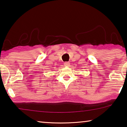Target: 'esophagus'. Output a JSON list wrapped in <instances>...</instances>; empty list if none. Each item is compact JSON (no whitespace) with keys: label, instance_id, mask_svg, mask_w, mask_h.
I'll list each match as a JSON object with an SVG mask.
<instances>
[{"label":"esophagus","instance_id":"1","mask_svg":"<svg viewBox=\"0 0 127 127\" xmlns=\"http://www.w3.org/2000/svg\"><path fill=\"white\" fill-rule=\"evenodd\" d=\"M69 64H70V63H69V62H65V63H64V65L65 66H69Z\"/></svg>","mask_w":127,"mask_h":127}]
</instances>
